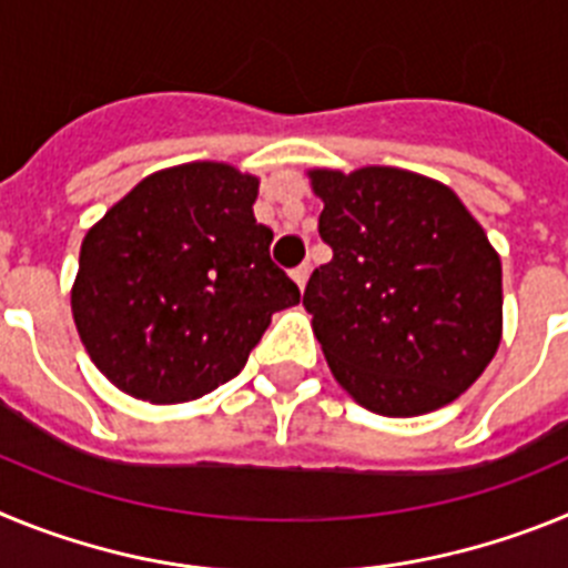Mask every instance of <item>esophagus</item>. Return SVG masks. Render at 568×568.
<instances>
[{"label": "esophagus", "mask_w": 568, "mask_h": 568, "mask_svg": "<svg viewBox=\"0 0 568 568\" xmlns=\"http://www.w3.org/2000/svg\"><path fill=\"white\" fill-rule=\"evenodd\" d=\"M290 275H293L295 284H298V287L304 290V284H307V278H310V264H298V267H295Z\"/></svg>", "instance_id": "obj_1"}]
</instances>
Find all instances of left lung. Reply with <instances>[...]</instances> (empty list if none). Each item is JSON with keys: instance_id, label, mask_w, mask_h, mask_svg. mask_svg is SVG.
I'll return each instance as SVG.
<instances>
[{"instance_id": "left-lung-1", "label": "left lung", "mask_w": 568, "mask_h": 568, "mask_svg": "<svg viewBox=\"0 0 568 568\" xmlns=\"http://www.w3.org/2000/svg\"><path fill=\"white\" fill-rule=\"evenodd\" d=\"M333 261L304 290L335 381L364 409L415 418L453 404L504 333L500 255L446 184L400 168L310 170Z\"/></svg>"}]
</instances>
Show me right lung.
I'll return each mask as SVG.
<instances>
[{"label":"right lung","mask_w":568,"mask_h":568,"mask_svg":"<svg viewBox=\"0 0 568 568\" xmlns=\"http://www.w3.org/2000/svg\"><path fill=\"white\" fill-rule=\"evenodd\" d=\"M258 179L224 162L150 173L88 230L70 307L99 373L150 404L213 393L244 369L298 287L255 222Z\"/></svg>","instance_id":"1"}]
</instances>
